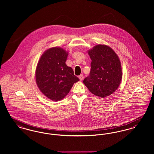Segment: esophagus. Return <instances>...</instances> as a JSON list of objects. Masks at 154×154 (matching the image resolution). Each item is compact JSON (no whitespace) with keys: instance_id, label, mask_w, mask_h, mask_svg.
<instances>
[{"instance_id":"obj_1","label":"esophagus","mask_w":154,"mask_h":154,"mask_svg":"<svg viewBox=\"0 0 154 154\" xmlns=\"http://www.w3.org/2000/svg\"><path fill=\"white\" fill-rule=\"evenodd\" d=\"M79 78L80 81H82V80L83 79V75H79Z\"/></svg>"}]
</instances>
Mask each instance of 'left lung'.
<instances>
[{"instance_id": "obj_1", "label": "left lung", "mask_w": 154, "mask_h": 154, "mask_svg": "<svg viewBox=\"0 0 154 154\" xmlns=\"http://www.w3.org/2000/svg\"><path fill=\"white\" fill-rule=\"evenodd\" d=\"M88 54L91 60V69L83 83L93 94L101 98L109 96L121 82L119 58L112 49L104 45L95 46Z\"/></svg>"}]
</instances>
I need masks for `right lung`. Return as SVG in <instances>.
<instances>
[{
	"label": "right lung",
	"mask_w": 154,
	"mask_h": 154,
	"mask_svg": "<svg viewBox=\"0 0 154 154\" xmlns=\"http://www.w3.org/2000/svg\"><path fill=\"white\" fill-rule=\"evenodd\" d=\"M68 52L52 48L42 55L36 69V82L42 93L57 101L68 94L73 84L79 81L71 67L66 65Z\"/></svg>",
	"instance_id": "obj_1"
}]
</instances>
